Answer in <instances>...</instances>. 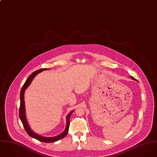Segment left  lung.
<instances>
[{"label":"left lung","instance_id":"left-lung-1","mask_svg":"<svg viewBox=\"0 0 157 157\" xmlns=\"http://www.w3.org/2000/svg\"><path fill=\"white\" fill-rule=\"evenodd\" d=\"M130 78H132V79H133V80H135V81H136V79H135V78H133V76H130Z\"/></svg>","mask_w":157,"mask_h":157}]
</instances>
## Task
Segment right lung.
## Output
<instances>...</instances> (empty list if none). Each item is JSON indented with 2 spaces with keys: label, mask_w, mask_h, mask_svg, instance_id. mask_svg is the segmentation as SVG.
I'll return each instance as SVG.
<instances>
[{
  "label": "right lung",
  "mask_w": 157,
  "mask_h": 157,
  "mask_svg": "<svg viewBox=\"0 0 157 157\" xmlns=\"http://www.w3.org/2000/svg\"><path fill=\"white\" fill-rule=\"evenodd\" d=\"M49 68H42V69H39L35 71H34L33 73H32L31 75L29 77V78L27 79V81H25V84H24L21 91V94H20V101H21V103H20V107H19V118L23 124V125L24 127V128L25 130V131L27 132V133L29 134V136H30L32 138H35L41 142H45V143H53V142H55L61 139H62L63 138H64L68 131V128H69V125H70V117L71 115L73 110L71 111L67 116L66 117V120H67V123H66V127L65 128V130H63V132H62L60 135H57L56 136H53V137H46V136H41L39 134H37L36 133H35L33 131L32 128H30V125L28 123L27 118H26V114H25V101H24V94H25V90L27 89V87L29 86V85L31 84V82L33 79V78L39 73L42 72V71L44 70H48Z\"/></svg>",
  "instance_id": "1"
}]
</instances>
